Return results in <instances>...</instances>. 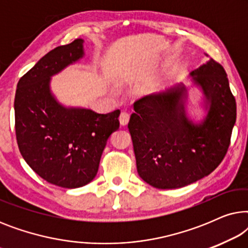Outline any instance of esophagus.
I'll return each instance as SVG.
<instances>
[{
	"instance_id": "34e87169",
	"label": "esophagus",
	"mask_w": 248,
	"mask_h": 248,
	"mask_svg": "<svg viewBox=\"0 0 248 248\" xmlns=\"http://www.w3.org/2000/svg\"><path fill=\"white\" fill-rule=\"evenodd\" d=\"M128 121H130V114H128L127 111H122L121 115H120V123H121V125H123V126H125V125H127Z\"/></svg>"
}]
</instances>
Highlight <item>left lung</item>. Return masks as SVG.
<instances>
[{"instance_id": "left-lung-1", "label": "left lung", "mask_w": 248, "mask_h": 248, "mask_svg": "<svg viewBox=\"0 0 248 248\" xmlns=\"http://www.w3.org/2000/svg\"><path fill=\"white\" fill-rule=\"evenodd\" d=\"M189 76L205 98L208 114L201 123L186 115L187 89L183 83L135 101L128 122L138 174L155 188L184 187L205 177L229 148L236 100L225 69L209 59Z\"/></svg>"}]
</instances>
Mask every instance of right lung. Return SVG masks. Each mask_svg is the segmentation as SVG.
<instances>
[{
    "label": "right lung",
    "instance_id": "add662e5",
    "mask_svg": "<svg viewBox=\"0 0 248 248\" xmlns=\"http://www.w3.org/2000/svg\"><path fill=\"white\" fill-rule=\"evenodd\" d=\"M83 56L78 38L42 57L16 86V135L23 159L46 182L64 188L96 177L108 138L120 127V109L98 114L64 107L50 91V78Z\"/></svg>",
    "mask_w": 248,
    "mask_h": 248
}]
</instances>
